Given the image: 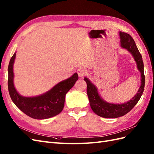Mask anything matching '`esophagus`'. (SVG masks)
<instances>
[{
    "mask_svg": "<svg viewBox=\"0 0 154 154\" xmlns=\"http://www.w3.org/2000/svg\"><path fill=\"white\" fill-rule=\"evenodd\" d=\"M77 73L78 74V76L80 77H83L87 74V70L84 68H80L78 69Z\"/></svg>",
    "mask_w": 154,
    "mask_h": 154,
    "instance_id": "esophagus-1",
    "label": "esophagus"
}]
</instances>
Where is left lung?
Segmentation results:
<instances>
[{"instance_id": "obj_1", "label": "left lung", "mask_w": 154, "mask_h": 154, "mask_svg": "<svg viewBox=\"0 0 154 154\" xmlns=\"http://www.w3.org/2000/svg\"><path fill=\"white\" fill-rule=\"evenodd\" d=\"M119 36L121 45L123 48L127 49L130 53H131L137 63V68L141 73V85L137 93L132 100L123 104H112L106 103L102 100L97 93L96 87L87 78H85L84 80L87 83V93L92 110L97 116L105 118H119L129 112L140 100L145 83L142 57L134 39L129 34L123 32H119Z\"/></svg>"}]
</instances>
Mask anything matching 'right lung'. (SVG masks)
I'll list each match as a JSON object with an SVG mask.
<instances>
[{
    "instance_id": "right-lung-1",
    "label": "right lung",
    "mask_w": 154,
    "mask_h": 154,
    "mask_svg": "<svg viewBox=\"0 0 154 154\" xmlns=\"http://www.w3.org/2000/svg\"><path fill=\"white\" fill-rule=\"evenodd\" d=\"M15 56V53L8 66V90L13 103L24 114L36 119H48L60 114L64 107L67 92L78 80V74L74 73L71 78L60 82L42 95L29 97L22 96L13 85V68Z\"/></svg>"
}]
</instances>
